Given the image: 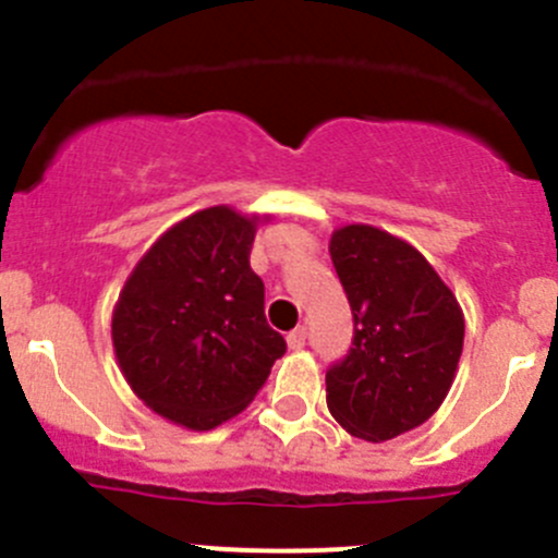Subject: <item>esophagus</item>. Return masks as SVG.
Listing matches in <instances>:
<instances>
[{
    "mask_svg": "<svg viewBox=\"0 0 558 558\" xmlns=\"http://www.w3.org/2000/svg\"><path fill=\"white\" fill-rule=\"evenodd\" d=\"M305 340H307L305 326H300V329L289 331V337H286V342H289L291 351H302V348H305Z\"/></svg>",
    "mask_w": 558,
    "mask_h": 558,
    "instance_id": "34e87169",
    "label": "esophagus"
}]
</instances>
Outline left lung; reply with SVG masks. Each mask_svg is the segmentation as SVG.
Here are the masks:
<instances>
[{
	"mask_svg": "<svg viewBox=\"0 0 558 558\" xmlns=\"http://www.w3.org/2000/svg\"><path fill=\"white\" fill-rule=\"evenodd\" d=\"M329 256L351 302L353 348L326 373V404L348 435L393 440L451 391L464 313L424 253L384 229H335Z\"/></svg>",
	"mask_w": 558,
	"mask_h": 558,
	"instance_id": "1",
	"label": "left lung"
}]
</instances>
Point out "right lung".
Instances as JSON below:
<instances>
[{"mask_svg":"<svg viewBox=\"0 0 558 558\" xmlns=\"http://www.w3.org/2000/svg\"><path fill=\"white\" fill-rule=\"evenodd\" d=\"M269 216L229 205L172 223L129 272L112 351L129 388L170 424L210 432L243 413L286 340L267 324L251 245Z\"/></svg>","mask_w":558,"mask_h":558,"instance_id":"right-lung-1","label":"right lung"}]
</instances>
